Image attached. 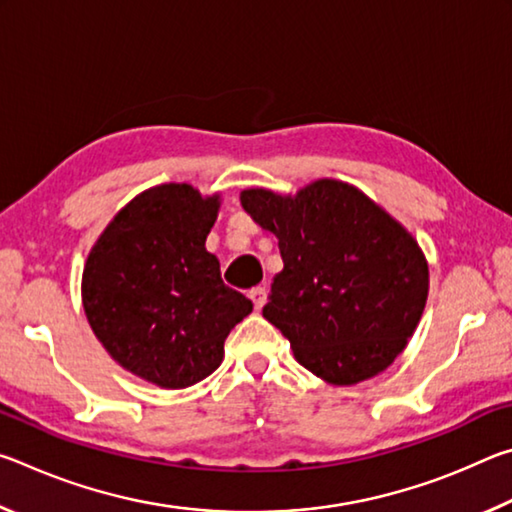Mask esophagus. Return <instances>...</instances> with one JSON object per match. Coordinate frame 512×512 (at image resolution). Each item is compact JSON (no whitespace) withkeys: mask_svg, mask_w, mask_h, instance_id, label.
<instances>
[{"mask_svg":"<svg viewBox=\"0 0 512 512\" xmlns=\"http://www.w3.org/2000/svg\"><path fill=\"white\" fill-rule=\"evenodd\" d=\"M248 298L253 300V305H255V309L259 311L262 309L264 305H266V289L264 287H255V289H250V293H248Z\"/></svg>","mask_w":512,"mask_h":512,"instance_id":"1","label":"esophagus"}]
</instances>
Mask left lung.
Returning <instances> with one entry per match:
<instances>
[{"label": "left lung", "instance_id": "1", "mask_svg": "<svg viewBox=\"0 0 512 512\" xmlns=\"http://www.w3.org/2000/svg\"><path fill=\"white\" fill-rule=\"evenodd\" d=\"M241 205L277 237L284 268L262 314L287 336L300 366L339 386L391 366L429 289L409 232L339 180H318L293 198L246 189Z\"/></svg>", "mask_w": 512, "mask_h": 512}]
</instances>
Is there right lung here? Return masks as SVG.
I'll return each instance as SVG.
<instances>
[{"label": "right lung", "mask_w": 512, "mask_h": 512, "mask_svg": "<svg viewBox=\"0 0 512 512\" xmlns=\"http://www.w3.org/2000/svg\"><path fill=\"white\" fill-rule=\"evenodd\" d=\"M216 214L219 196L176 183L153 187L112 219L85 264L92 332L119 366L162 388L212 375L225 336L253 311L205 250Z\"/></svg>", "instance_id": "1"}]
</instances>
